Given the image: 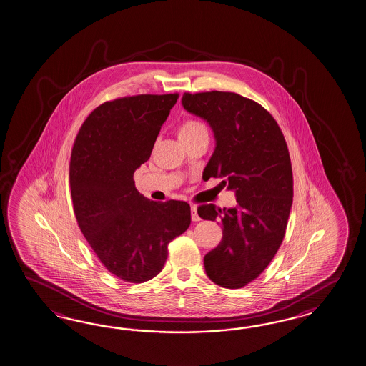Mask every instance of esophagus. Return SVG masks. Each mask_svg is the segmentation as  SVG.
Returning a JSON list of instances; mask_svg holds the SVG:
<instances>
[{
    "instance_id": "34e87169",
    "label": "esophagus",
    "mask_w": 366,
    "mask_h": 366,
    "mask_svg": "<svg viewBox=\"0 0 366 366\" xmlns=\"http://www.w3.org/2000/svg\"><path fill=\"white\" fill-rule=\"evenodd\" d=\"M190 212H192V221H199V216H198L197 213V207H192Z\"/></svg>"
}]
</instances>
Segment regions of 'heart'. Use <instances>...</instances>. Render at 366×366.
Wrapping results in <instances>:
<instances>
[{"label":"heart","mask_w":366,"mask_h":366,"mask_svg":"<svg viewBox=\"0 0 366 366\" xmlns=\"http://www.w3.org/2000/svg\"><path fill=\"white\" fill-rule=\"evenodd\" d=\"M201 132H207V128L201 122H198L196 119H187L178 128V137L187 139V137H192Z\"/></svg>","instance_id":"b5f03b06"}]
</instances>
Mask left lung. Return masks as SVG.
Segmentation results:
<instances>
[{"mask_svg": "<svg viewBox=\"0 0 366 366\" xmlns=\"http://www.w3.org/2000/svg\"><path fill=\"white\" fill-rule=\"evenodd\" d=\"M181 102L214 134L204 176L224 178L237 199L234 208H198L199 217L218 218L222 227L221 242L204 257L205 272L219 287H245L265 270L285 236L293 202L287 142L267 110L236 93H184Z\"/></svg>", "mask_w": 366, "mask_h": 366, "instance_id": "left-lung-1", "label": "left lung"}]
</instances>
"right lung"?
<instances>
[{"mask_svg":"<svg viewBox=\"0 0 366 366\" xmlns=\"http://www.w3.org/2000/svg\"><path fill=\"white\" fill-rule=\"evenodd\" d=\"M178 94L109 101L85 119L70 157L74 214L110 273L141 284L157 276L168 244L190 225L188 202L149 201L133 174L148 161Z\"/></svg>","mask_w":366,"mask_h":366,"instance_id":"add662e5","label":"right lung"}]
</instances>
